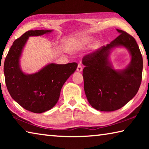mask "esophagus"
Listing matches in <instances>:
<instances>
[{
	"mask_svg": "<svg viewBox=\"0 0 149 149\" xmlns=\"http://www.w3.org/2000/svg\"><path fill=\"white\" fill-rule=\"evenodd\" d=\"M82 70H83L82 65H81V64H78V65H77V71L80 72H81Z\"/></svg>",
	"mask_w": 149,
	"mask_h": 149,
	"instance_id": "obj_1",
	"label": "esophagus"
}]
</instances>
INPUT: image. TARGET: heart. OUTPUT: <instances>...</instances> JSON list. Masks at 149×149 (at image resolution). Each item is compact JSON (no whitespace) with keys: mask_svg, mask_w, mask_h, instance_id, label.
I'll return each mask as SVG.
<instances>
[{"mask_svg":"<svg viewBox=\"0 0 149 149\" xmlns=\"http://www.w3.org/2000/svg\"><path fill=\"white\" fill-rule=\"evenodd\" d=\"M91 40V37H84V38L72 39V41H70L69 42L68 48L70 49H76V48L81 47L83 45L89 42Z\"/></svg>","mask_w":149,"mask_h":149,"instance_id":"1","label":"heart"}]
</instances>
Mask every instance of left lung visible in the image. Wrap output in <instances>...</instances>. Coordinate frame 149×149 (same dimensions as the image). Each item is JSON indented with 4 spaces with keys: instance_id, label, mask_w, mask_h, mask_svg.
<instances>
[{
    "instance_id": "1",
    "label": "left lung",
    "mask_w": 149,
    "mask_h": 149,
    "mask_svg": "<svg viewBox=\"0 0 149 149\" xmlns=\"http://www.w3.org/2000/svg\"><path fill=\"white\" fill-rule=\"evenodd\" d=\"M96 51L85 55L82 63L84 90L89 104L96 110L112 112L120 109L137 94L142 80L143 58L135 39L124 31ZM122 46L128 49L132 60L125 69L115 70L108 60L109 51Z\"/></svg>"
}]
</instances>
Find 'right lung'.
Instances as JSON below:
<instances>
[{"mask_svg": "<svg viewBox=\"0 0 149 149\" xmlns=\"http://www.w3.org/2000/svg\"><path fill=\"white\" fill-rule=\"evenodd\" d=\"M52 30H30L15 40L4 64L6 87L15 101L27 110L42 113L54 107L61 89L77 68L75 62L66 64H49L38 72L26 74L19 67L22 50L30 36H39Z\"/></svg>", "mask_w": 149, "mask_h": 149, "instance_id": "1", "label": "right lung"}]
</instances>
